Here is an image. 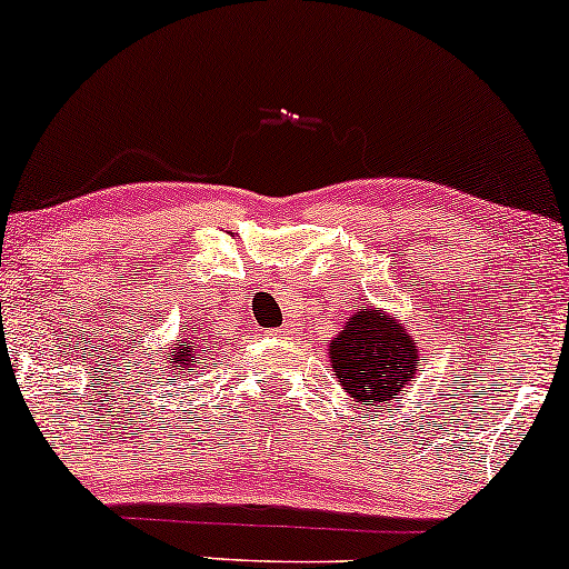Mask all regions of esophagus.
Wrapping results in <instances>:
<instances>
[{
  "label": "esophagus",
  "mask_w": 569,
  "mask_h": 569,
  "mask_svg": "<svg viewBox=\"0 0 569 569\" xmlns=\"http://www.w3.org/2000/svg\"><path fill=\"white\" fill-rule=\"evenodd\" d=\"M270 336H276V338H289V336H291V326H283V328L270 330Z\"/></svg>",
  "instance_id": "34e87169"
}]
</instances>
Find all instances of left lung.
Returning a JSON list of instances; mask_svg holds the SVG:
<instances>
[{
  "label": "left lung",
  "instance_id": "8db88e82",
  "mask_svg": "<svg viewBox=\"0 0 569 569\" xmlns=\"http://www.w3.org/2000/svg\"><path fill=\"white\" fill-rule=\"evenodd\" d=\"M328 357L338 386L347 388L351 399L370 401L372 407L399 399L420 365L407 328L378 307L351 315L330 341Z\"/></svg>",
  "mask_w": 569,
  "mask_h": 569
}]
</instances>
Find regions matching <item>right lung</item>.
Instances as JSON below:
<instances>
[{"label":"right lung","mask_w":569,"mask_h":569,"mask_svg":"<svg viewBox=\"0 0 569 569\" xmlns=\"http://www.w3.org/2000/svg\"><path fill=\"white\" fill-rule=\"evenodd\" d=\"M204 347L199 341H189V338H181L178 343H172V349L168 351V362H172L170 368L176 370V376H181L183 370H191L193 365H201V357H204ZM199 376V372H197Z\"/></svg>","instance_id":"1"}]
</instances>
